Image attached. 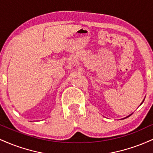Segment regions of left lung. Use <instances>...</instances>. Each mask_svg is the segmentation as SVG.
<instances>
[{
	"label": "left lung",
	"instance_id": "1",
	"mask_svg": "<svg viewBox=\"0 0 153 153\" xmlns=\"http://www.w3.org/2000/svg\"><path fill=\"white\" fill-rule=\"evenodd\" d=\"M143 101H144V100H143ZM143 102H142V103H143ZM142 103H141V104H142ZM141 104H140V105H141ZM130 115H131V114H130ZM130 115H129V116H127V117H125V118H124V119H126V118H127V117H130Z\"/></svg>",
	"mask_w": 153,
	"mask_h": 153
}]
</instances>
